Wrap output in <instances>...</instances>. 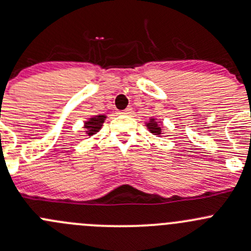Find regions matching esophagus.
Segmentation results:
<instances>
[{
  "mask_svg": "<svg viewBox=\"0 0 251 251\" xmlns=\"http://www.w3.org/2000/svg\"><path fill=\"white\" fill-rule=\"evenodd\" d=\"M132 113H133L132 107H127L125 110H123V114H126V115H131Z\"/></svg>",
  "mask_w": 251,
  "mask_h": 251,
  "instance_id": "34e87169",
  "label": "esophagus"
}]
</instances>
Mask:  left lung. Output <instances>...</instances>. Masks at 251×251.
<instances>
[{
	"label": "left lung",
	"instance_id": "obj_1",
	"mask_svg": "<svg viewBox=\"0 0 251 251\" xmlns=\"http://www.w3.org/2000/svg\"><path fill=\"white\" fill-rule=\"evenodd\" d=\"M146 125L151 133L156 134V136H161V134H162V128H161L159 121H157L156 119H154V118L150 119L149 123H147Z\"/></svg>",
	"mask_w": 251,
	"mask_h": 251
}]
</instances>
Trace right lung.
<instances>
[{
    "label": "right lung",
    "instance_id": "1",
    "mask_svg": "<svg viewBox=\"0 0 251 251\" xmlns=\"http://www.w3.org/2000/svg\"><path fill=\"white\" fill-rule=\"evenodd\" d=\"M105 115H95L89 119L88 121H85V125H84V128H85V133L88 136H92L96 132H99L101 130L102 125H103L104 120H105Z\"/></svg>",
    "mask_w": 251,
    "mask_h": 251
}]
</instances>
